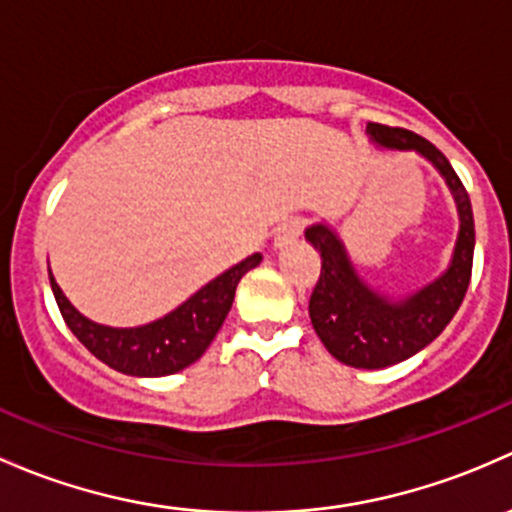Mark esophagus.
Instances as JSON below:
<instances>
[{
	"label": "esophagus",
	"mask_w": 512,
	"mask_h": 512,
	"mask_svg": "<svg viewBox=\"0 0 512 512\" xmlns=\"http://www.w3.org/2000/svg\"><path fill=\"white\" fill-rule=\"evenodd\" d=\"M300 234H303V221H300V219L288 221V224H283L281 229L276 231V239H273V249H276V251L288 249V246H293L295 241L300 239Z\"/></svg>",
	"instance_id": "obj_1"
}]
</instances>
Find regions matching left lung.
Wrapping results in <instances>:
<instances>
[{"label": "left lung", "mask_w": 512, "mask_h": 512, "mask_svg": "<svg viewBox=\"0 0 512 512\" xmlns=\"http://www.w3.org/2000/svg\"><path fill=\"white\" fill-rule=\"evenodd\" d=\"M367 135L374 145L387 150H414L426 157L451 189L461 221L449 268L404 298H389L367 286L352 266L337 231L328 224L318 221L305 229V241H310V246L323 258L320 278L308 305L315 333L325 350L342 365L357 370H382L424 350L451 323L471 281L476 229L466 187L439 147L409 130L379 123H367Z\"/></svg>", "instance_id": "8db88e82"}]
</instances>
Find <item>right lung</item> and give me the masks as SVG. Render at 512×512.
Masks as SVG:
<instances>
[{"instance_id":"right-lung-1","label":"right lung","mask_w":512,"mask_h":512,"mask_svg":"<svg viewBox=\"0 0 512 512\" xmlns=\"http://www.w3.org/2000/svg\"><path fill=\"white\" fill-rule=\"evenodd\" d=\"M261 261V254L244 258L189 295L172 313L138 328H110V325L93 323L91 318L78 313L71 300L63 295L51 268L49 281L68 330L86 345L91 355L130 377H167L197 362L207 352L229 315L236 286L244 273H249Z\"/></svg>"}]
</instances>
